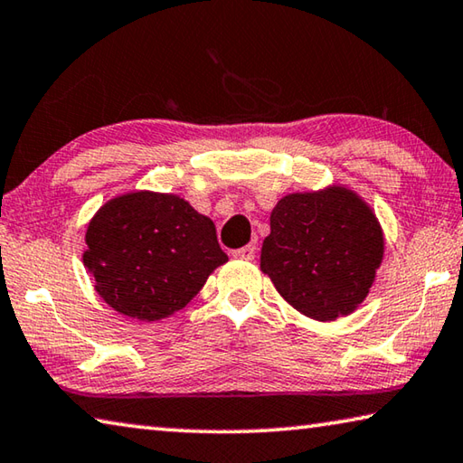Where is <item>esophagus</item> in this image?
I'll return each instance as SVG.
<instances>
[{
    "label": "esophagus",
    "mask_w": 463,
    "mask_h": 463,
    "mask_svg": "<svg viewBox=\"0 0 463 463\" xmlns=\"http://www.w3.org/2000/svg\"><path fill=\"white\" fill-rule=\"evenodd\" d=\"M255 253H257V247L250 242V245H245L241 247L237 250H232V257H237V260H245V261H250L255 260Z\"/></svg>",
    "instance_id": "obj_1"
}]
</instances>
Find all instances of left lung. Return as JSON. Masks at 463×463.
Segmentation results:
<instances>
[{
	"instance_id": "obj_1",
	"label": "left lung",
	"mask_w": 463,
	"mask_h": 463,
	"mask_svg": "<svg viewBox=\"0 0 463 463\" xmlns=\"http://www.w3.org/2000/svg\"><path fill=\"white\" fill-rule=\"evenodd\" d=\"M261 269L302 315L335 320L365 300L383 255L380 224L345 187L289 194L273 208Z\"/></svg>"
}]
</instances>
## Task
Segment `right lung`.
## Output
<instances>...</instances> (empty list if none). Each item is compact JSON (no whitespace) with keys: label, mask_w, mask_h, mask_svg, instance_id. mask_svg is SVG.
<instances>
[{"label":"right lung","mask_w":463,"mask_h":463,"mask_svg":"<svg viewBox=\"0 0 463 463\" xmlns=\"http://www.w3.org/2000/svg\"><path fill=\"white\" fill-rule=\"evenodd\" d=\"M85 268L122 315L161 320L182 310L229 261L214 222L171 194L135 192L108 202L85 234Z\"/></svg>","instance_id":"obj_1"}]
</instances>
